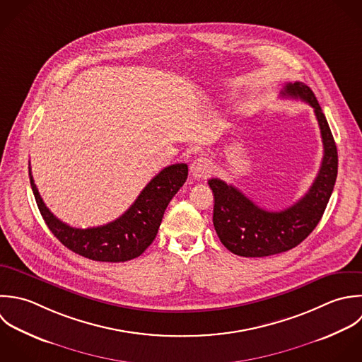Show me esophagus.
<instances>
[{
	"label": "esophagus",
	"mask_w": 362,
	"mask_h": 362,
	"mask_svg": "<svg viewBox=\"0 0 362 362\" xmlns=\"http://www.w3.org/2000/svg\"><path fill=\"white\" fill-rule=\"evenodd\" d=\"M190 172L197 179H207L213 172V163L210 159L200 156L190 165Z\"/></svg>",
	"instance_id": "1"
}]
</instances>
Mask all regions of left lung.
I'll return each mask as SVG.
<instances>
[{"mask_svg":"<svg viewBox=\"0 0 362 362\" xmlns=\"http://www.w3.org/2000/svg\"><path fill=\"white\" fill-rule=\"evenodd\" d=\"M281 95L302 100L313 107L325 148L322 166L308 193L282 211H267L233 185L220 179L209 180L214 194L216 233L223 245L240 257H269L299 245L322 220L336 185L337 146L315 93L305 83L295 81L288 83Z\"/></svg>","mask_w":362,"mask_h":362,"instance_id":"8db88e82","label":"left lung"}]
</instances>
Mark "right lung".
<instances>
[{
    "mask_svg": "<svg viewBox=\"0 0 362 362\" xmlns=\"http://www.w3.org/2000/svg\"><path fill=\"white\" fill-rule=\"evenodd\" d=\"M187 165L162 169L117 220L91 228H74L60 221L45 206L30 169V187L39 211L52 234L70 251L100 262H125L139 257L155 240L165 210L187 179Z\"/></svg>",
    "mask_w": 362,
    "mask_h": 362,
    "instance_id": "obj_1",
    "label": "right lung"
}]
</instances>
